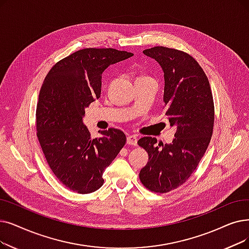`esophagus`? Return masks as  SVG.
Segmentation results:
<instances>
[{
	"instance_id": "obj_1",
	"label": "esophagus",
	"mask_w": 249,
	"mask_h": 249,
	"mask_svg": "<svg viewBox=\"0 0 249 249\" xmlns=\"http://www.w3.org/2000/svg\"><path fill=\"white\" fill-rule=\"evenodd\" d=\"M127 144L129 145H137V137L136 135H129L127 137Z\"/></svg>"
}]
</instances>
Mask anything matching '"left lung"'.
Returning <instances> with one entry per match:
<instances>
[{
    "instance_id": "8db88e82",
    "label": "left lung",
    "mask_w": 249,
    "mask_h": 249,
    "mask_svg": "<svg viewBox=\"0 0 249 249\" xmlns=\"http://www.w3.org/2000/svg\"><path fill=\"white\" fill-rule=\"evenodd\" d=\"M164 71V103L171 126L176 127L172 143L142 137L138 145L148 154L139 178L150 191L166 193L191 176L213 135L214 107L209 79L196 60L187 53L166 47L143 51Z\"/></svg>"
}]
</instances>
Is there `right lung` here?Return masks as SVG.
<instances>
[{
    "instance_id": "obj_1",
    "label": "right lung",
    "mask_w": 249,
    "mask_h": 249,
    "mask_svg": "<svg viewBox=\"0 0 249 249\" xmlns=\"http://www.w3.org/2000/svg\"><path fill=\"white\" fill-rule=\"evenodd\" d=\"M133 56L115 49L79 50L53 65L36 106V130L42 153L55 176L70 190L86 194L103 184V173L126 143L116 128L92 138L82 119L102 91V74Z\"/></svg>"
}]
</instances>
